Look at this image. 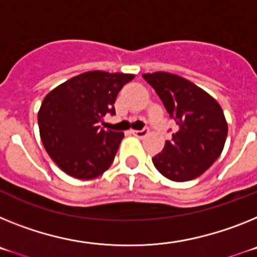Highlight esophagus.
Returning a JSON list of instances; mask_svg holds the SVG:
<instances>
[{
    "label": "esophagus",
    "instance_id": "esophagus-1",
    "mask_svg": "<svg viewBox=\"0 0 257 257\" xmlns=\"http://www.w3.org/2000/svg\"><path fill=\"white\" fill-rule=\"evenodd\" d=\"M147 133H149V131H147V129H141V131H132V135H135L136 137H138V138L145 137Z\"/></svg>",
    "mask_w": 257,
    "mask_h": 257
}]
</instances>
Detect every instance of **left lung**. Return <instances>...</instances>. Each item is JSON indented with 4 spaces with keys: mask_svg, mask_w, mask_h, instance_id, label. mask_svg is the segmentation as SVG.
<instances>
[{
    "mask_svg": "<svg viewBox=\"0 0 257 257\" xmlns=\"http://www.w3.org/2000/svg\"><path fill=\"white\" fill-rule=\"evenodd\" d=\"M178 129L153 158L155 168L176 182L199 177L221 155L227 124L220 104L189 80L168 72L142 75Z\"/></svg>",
    "mask_w": 257,
    "mask_h": 257,
    "instance_id": "1",
    "label": "left lung"
}]
</instances>
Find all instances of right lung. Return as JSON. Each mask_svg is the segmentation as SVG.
<instances>
[{
    "mask_svg": "<svg viewBox=\"0 0 257 257\" xmlns=\"http://www.w3.org/2000/svg\"><path fill=\"white\" fill-rule=\"evenodd\" d=\"M135 76L90 71L75 76L49 93L39 111L41 141L67 175L80 180L101 176L112 164L122 132L101 128L121 88Z\"/></svg>",
    "mask_w": 257,
    "mask_h": 257,
    "instance_id": "add662e5",
    "label": "right lung"
}]
</instances>
